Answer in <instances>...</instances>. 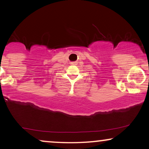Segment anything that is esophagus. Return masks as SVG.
Listing matches in <instances>:
<instances>
[{"label": "esophagus", "instance_id": "34e87169", "mask_svg": "<svg viewBox=\"0 0 149 149\" xmlns=\"http://www.w3.org/2000/svg\"><path fill=\"white\" fill-rule=\"evenodd\" d=\"M74 64V63H72V64Z\"/></svg>", "mask_w": 149, "mask_h": 149}]
</instances>
